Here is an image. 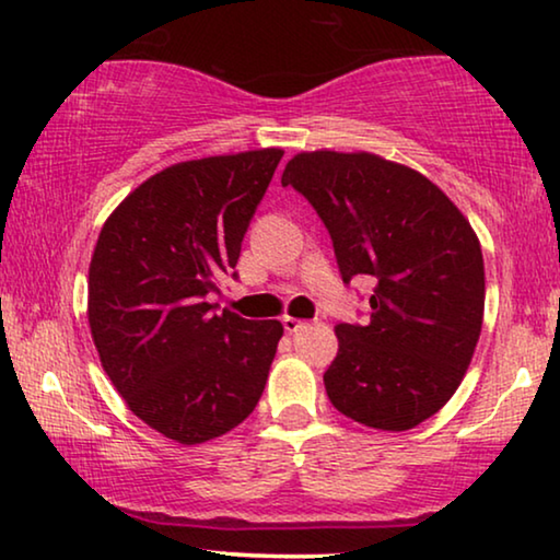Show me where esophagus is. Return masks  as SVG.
I'll list each match as a JSON object with an SVG mask.
<instances>
[{
	"label": "esophagus",
	"mask_w": 560,
	"mask_h": 560,
	"mask_svg": "<svg viewBox=\"0 0 560 560\" xmlns=\"http://www.w3.org/2000/svg\"><path fill=\"white\" fill-rule=\"evenodd\" d=\"M281 324H283V329H287L289 334H294V331L306 327V322L304 319H296V316H283Z\"/></svg>",
	"instance_id": "34e87169"
}]
</instances>
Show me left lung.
Here are the masks:
<instances>
[{
	"label": "left lung",
	"instance_id": "1",
	"mask_svg": "<svg viewBox=\"0 0 560 560\" xmlns=\"http://www.w3.org/2000/svg\"><path fill=\"white\" fill-rule=\"evenodd\" d=\"M281 186L319 213L345 283L377 281L370 322L334 327L331 405L374 430L417 428L455 395L480 339L486 266L470 221L422 173L364 150L296 153Z\"/></svg>",
	"mask_w": 560,
	"mask_h": 560
}]
</instances>
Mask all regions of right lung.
Returning <instances> with one entry per match:
<instances>
[{
    "label": "right lung",
    "instance_id": "1",
    "mask_svg": "<svg viewBox=\"0 0 560 560\" xmlns=\"http://www.w3.org/2000/svg\"><path fill=\"white\" fill-rule=\"evenodd\" d=\"M281 155L261 148L168 165L97 236L88 319L100 362L130 412L180 445L226 435L266 387L281 322L215 314L206 296L236 269Z\"/></svg>",
    "mask_w": 560,
    "mask_h": 560
}]
</instances>
